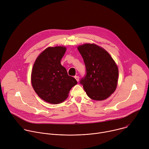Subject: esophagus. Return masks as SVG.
<instances>
[{
	"instance_id": "obj_1",
	"label": "esophagus",
	"mask_w": 149,
	"mask_h": 149,
	"mask_svg": "<svg viewBox=\"0 0 149 149\" xmlns=\"http://www.w3.org/2000/svg\"><path fill=\"white\" fill-rule=\"evenodd\" d=\"M74 78H75V79L77 80V82H78V81H79V77L78 76H75V77H74Z\"/></svg>"
}]
</instances>
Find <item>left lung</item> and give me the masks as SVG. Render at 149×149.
I'll use <instances>...</instances> for the list:
<instances>
[{
    "instance_id": "1",
    "label": "left lung",
    "mask_w": 149,
    "mask_h": 149,
    "mask_svg": "<svg viewBox=\"0 0 149 149\" xmlns=\"http://www.w3.org/2000/svg\"><path fill=\"white\" fill-rule=\"evenodd\" d=\"M78 49L86 68V74L79 81L85 91L94 100L107 98L115 91L118 82V70L114 61L95 44H84Z\"/></svg>"
}]
</instances>
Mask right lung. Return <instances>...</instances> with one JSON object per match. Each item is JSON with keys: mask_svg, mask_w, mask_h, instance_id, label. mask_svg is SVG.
I'll return each instance as SVG.
<instances>
[{"mask_svg": "<svg viewBox=\"0 0 149 149\" xmlns=\"http://www.w3.org/2000/svg\"><path fill=\"white\" fill-rule=\"evenodd\" d=\"M65 51V47H49L39 55L33 66V90L40 98L51 104H59L67 99L71 88L77 84L61 64Z\"/></svg>", "mask_w": 149, "mask_h": 149, "instance_id": "1", "label": "right lung"}]
</instances>
